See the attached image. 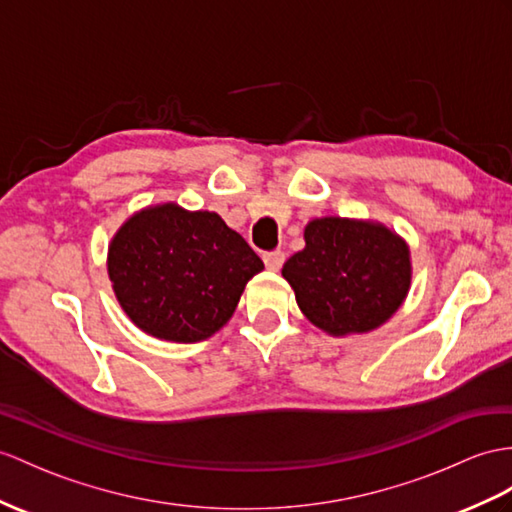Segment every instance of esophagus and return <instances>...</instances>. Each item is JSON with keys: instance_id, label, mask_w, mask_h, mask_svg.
<instances>
[{"instance_id": "obj_1", "label": "esophagus", "mask_w": 512, "mask_h": 512, "mask_svg": "<svg viewBox=\"0 0 512 512\" xmlns=\"http://www.w3.org/2000/svg\"><path fill=\"white\" fill-rule=\"evenodd\" d=\"M265 265L269 271H280L284 265V252H269L265 254Z\"/></svg>"}]
</instances>
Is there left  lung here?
I'll return each mask as SVG.
<instances>
[{
    "label": "left lung",
    "mask_w": 512,
    "mask_h": 512,
    "mask_svg": "<svg viewBox=\"0 0 512 512\" xmlns=\"http://www.w3.org/2000/svg\"><path fill=\"white\" fill-rule=\"evenodd\" d=\"M304 249L282 267L297 306L332 336L365 334L389 321L410 291V247L380 221L319 217L306 223Z\"/></svg>",
    "instance_id": "left-lung-1"
}]
</instances>
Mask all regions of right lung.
Listing matches in <instances>:
<instances>
[{"label": "right lung", "mask_w": 512, "mask_h": 512, "mask_svg": "<svg viewBox=\"0 0 512 512\" xmlns=\"http://www.w3.org/2000/svg\"><path fill=\"white\" fill-rule=\"evenodd\" d=\"M108 278L123 313L160 341L197 343L234 315L265 269L239 232L210 210L176 202L141 208L108 245Z\"/></svg>", "instance_id": "1"}]
</instances>
